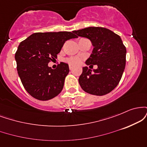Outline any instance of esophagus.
<instances>
[{"mask_svg":"<svg viewBox=\"0 0 147 147\" xmlns=\"http://www.w3.org/2000/svg\"><path fill=\"white\" fill-rule=\"evenodd\" d=\"M69 69H70V70H72V69H73V66H72L71 65H69Z\"/></svg>","mask_w":147,"mask_h":147,"instance_id":"esophagus-1","label":"esophagus"}]
</instances>
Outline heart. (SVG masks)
Wrapping results in <instances>:
<instances>
[{
  "label": "heart",
  "mask_w": 147,
  "mask_h": 147,
  "mask_svg": "<svg viewBox=\"0 0 147 147\" xmlns=\"http://www.w3.org/2000/svg\"><path fill=\"white\" fill-rule=\"evenodd\" d=\"M65 61L69 65H78L81 63V59L79 57H71L65 59Z\"/></svg>",
  "instance_id": "b5f03b06"
}]
</instances>
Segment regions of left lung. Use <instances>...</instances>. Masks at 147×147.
I'll use <instances>...</instances> for the list:
<instances>
[{
    "mask_svg": "<svg viewBox=\"0 0 147 147\" xmlns=\"http://www.w3.org/2000/svg\"><path fill=\"white\" fill-rule=\"evenodd\" d=\"M73 32L90 40L94 49L86 63L98 66L93 72L84 67L79 85L91 95L102 96L111 92L120 82L126 65V49L120 36L100 27H89Z\"/></svg>",
    "mask_w": 147,
    "mask_h": 147,
    "instance_id": "obj_1",
    "label": "left lung"
}]
</instances>
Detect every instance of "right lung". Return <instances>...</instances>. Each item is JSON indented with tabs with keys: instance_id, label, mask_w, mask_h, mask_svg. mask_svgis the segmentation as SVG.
Listing matches in <instances>:
<instances>
[{
	"instance_id": "add662e5",
	"label": "right lung",
	"mask_w": 147,
	"mask_h": 147,
	"mask_svg": "<svg viewBox=\"0 0 147 147\" xmlns=\"http://www.w3.org/2000/svg\"><path fill=\"white\" fill-rule=\"evenodd\" d=\"M77 37L73 32H36L21 42L15 53L16 68L23 87L32 97L47 101L61 92L68 65L61 62L52 69L48 64L57 58L65 41Z\"/></svg>"
}]
</instances>
